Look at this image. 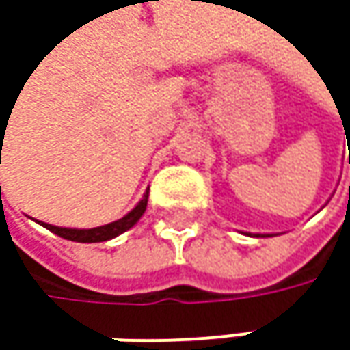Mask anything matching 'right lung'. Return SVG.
<instances>
[{"label":"right lung","instance_id":"1","mask_svg":"<svg viewBox=\"0 0 350 350\" xmlns=\"http://www.w3.org/2000/svg\"><path fill=\"white\" fill-rule=\"evenodd\" d=\"M146 206H148V190L142 196V200L125 217H121V219H117L113 223L101 225V227H93V229H70V227L48 225V223H42V221H38V223H42V227H46L54 235H58L62 239H68V241H77V243H103V241L115 239L117 235L129 231L142 219V215L146 213Z\"/></svg>","mask_w":350,"mask_h":350}]
</instances>
